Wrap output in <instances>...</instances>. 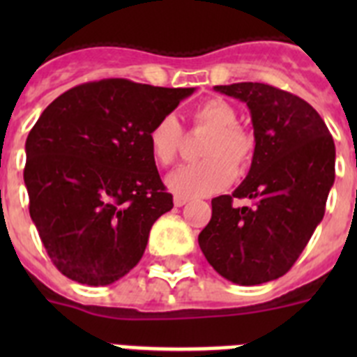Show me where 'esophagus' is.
<instances>
[{
    "mask_svg": "<svg viewBox=\"0 0 357 357\" xmlns=\"http://www.w3.org/2000/svg\"><path fill=\"white\" fill-rule=\"evenodd\" d=\"M188 202H189V198H185V197H175V198H173V204H175V207L185 206Z\"/></svg>",
    "mask_w": 357,
    "mask_h": 357,
    "instance_id": "1",
    "label": "esophagus"
}]
</instances>
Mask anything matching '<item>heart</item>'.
<instances>
[{"label": "heart", "mask_w": 357, "mask_h": 357, "mask_svg": "<svg viewBox=\"0 0 357 357\" xmlns=\"http://www.w3.org/2000/svg\"><path fill=\"white\" fill-rule=\"evenodd\" d=\"M195 125L209 128L202 146L206 160L184 164L166 178V184L178 197H207L232 184L236 169H245L254 153V141L236 125L234 107L220 98H211L193 110ZM182 143V128L173 114L162 116L148 132V146L157 164L169 166Z\"/></svg>", "instance_id": "obj_1"}]
</instances>
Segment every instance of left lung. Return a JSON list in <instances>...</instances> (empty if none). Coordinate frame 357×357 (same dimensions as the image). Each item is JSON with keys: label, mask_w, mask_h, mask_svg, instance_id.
Wrapping results in <instances>:
<instances>
[{"label": "left lung", "mask_w": 357, "mask_h": 357, "mask_svg": "<svg viewBox=\"0 0 357 357\" xmlns=\"http://www.w3.org/2000/svg\"><path fill=\"white\" fill-rule=\"evenodd\" d=\"M214 89L247 103L255 148L247 178L211 202L213 216L198 245L227 280L263 284L288 272L321 222L336 148L320 114L295 94L259 82ZM234 197L252 206L234 208Z\"/></svg>", "instance_id": "8db88e82"}]
</instances>
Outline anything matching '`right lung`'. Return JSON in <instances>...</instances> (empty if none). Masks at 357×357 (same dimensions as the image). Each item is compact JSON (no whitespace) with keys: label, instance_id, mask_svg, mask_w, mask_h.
I'll return each mask as SVG.
<instances>
[{"label":"right lung","instance_id":"right-lung-1","mask_svg":"<svg viewBox=\"0 0 357 357\" xmlns=\"http://www.w3.org/2000/svg\"><path fill=\"white\" fill-rule=\"evenodd\" d=\"M193 93L107 78L44 109L24 146V184L31 222L68 279L107 286L139 263L151 225L173 207L148 132Z\"/></svg>","mask_w":357,"mask_h":357}]
</instances>
